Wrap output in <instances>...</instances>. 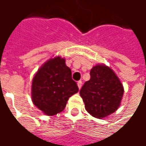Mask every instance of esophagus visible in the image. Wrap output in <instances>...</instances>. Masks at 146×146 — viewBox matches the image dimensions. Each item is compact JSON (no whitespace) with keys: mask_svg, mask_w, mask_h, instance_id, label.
Here are the masks:
<instances>
[{"mask_svg":"<svg viewBox=\"0 0 146 146\" xmlns=\"http://www.w3.org/2000/svg\"><path fill=\"white\" fill-rule=\"evenodd\" d=\"M77 85H78V87H79V89H80V88L82 87V81H79V82L77 83Z\"/></svg>","mask_w":146,"mask_h":146,"instance_id":"obj_1","label":"esophagus"}]
</instances>
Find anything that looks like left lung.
Returning <instances> with one entry per match:
<instances>
[{"instance_id": "left-lung-1", "label": "left lung", "mask_w": 146, "mask_h": 146, "mask_svg": "<svg viewBox=\"0 0 146 146\" xmlns=\"http://www.w3.org/2000/svg\"><path fill=\"white\" fill-rule=\"evenodd\" d=\"M90 79L79 91L86 111L93 117L102 118L115 112L124 93L123 86L112 69L96 65L90 72Z\"/></svg>"}]
</instances>
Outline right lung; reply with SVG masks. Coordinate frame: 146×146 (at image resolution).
Listing matches in <instances>:
<instances>
[{"mask_svg":"<svg viewBox=\"0 0 146 146\" xmlns=\"http://www.w3.org/2000/svg\"><path fill=\"white\" fill-rule=\"evenodd\" d=\"M79 91L71 71L60 56L51 59L38 70L32 83V99L48 116L62 112L68 98Z\"/></svg>","mask_w":146,"mask_h":146,"instance_id":"add662e5","label":"right lung"}]
</instances>
